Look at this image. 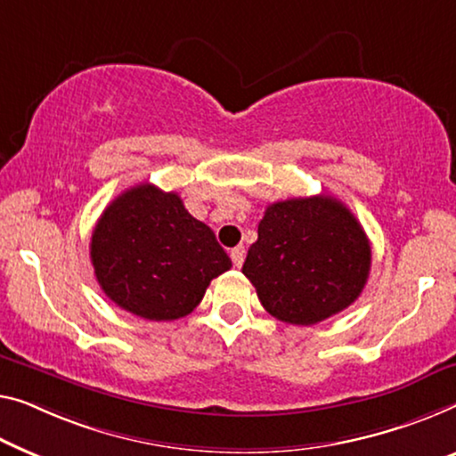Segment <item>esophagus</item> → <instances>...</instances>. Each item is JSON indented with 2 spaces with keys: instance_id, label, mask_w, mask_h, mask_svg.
Returning a JSON list of instances; mask_svg holds the SVG:
<instances>
[{
  "instance_id": "34e87169",
  "label": "esophagus",
  "mask_w": 456,
  "mask_h": 456,
  "mask_svg": "<svg viewBox=\"0 0 456 456\" xmlns=\"http://www.w3.org/2000/svg\"><path fill=\"white\" fill-rule=\"evenodd\" d=\"M231 262H233V266L235 268H241V264H243V260H246V249L243 248H233L231 249Z\"/></svg>"
}]
</instances>
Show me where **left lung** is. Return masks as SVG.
<instances>
[{
  "instance_id": "left-lung-1",
  "label": "left lung",
  "mask_w": 456,
  "mask_h": 456,
  "mask_svg": "<svg viewBox=\"0 0 456 456\" xmlns=\"http://www.w3.org/2000/svg\"><path fill=\"white\" fill-rule=\"evenodd\" d=\"M369 270L364 229L325 194L270 205L241 268L264 309L293 325H314L350 307Z\"/></svg>"
}]
</instances>
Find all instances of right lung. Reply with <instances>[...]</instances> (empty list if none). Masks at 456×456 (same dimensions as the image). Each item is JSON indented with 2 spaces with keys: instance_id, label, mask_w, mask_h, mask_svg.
I'll return each mask as SVG.
<instances>
[{
  "instance_id": "add662e5",
  "label": "right lung",
  "mask_w": 456,
  "mask_h": 456,
  "mask_svg": "<svg viewBox=\"0 0 456 456\" xmlns=\"http://www.w3.org/2000/svg\"><path fill=\"white\" fill-rule=\"evenodd\" d=\"M90 257L106 297L149 322L192 314L210 281L231 268L210 227L153 184L128 188L106 207Z\"/></svg>"
}]
</instances>
